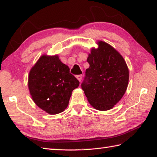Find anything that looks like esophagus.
Here are the masks:
<instances>
[{
  "label": "esophagus",
  "instance_id": "1",
  "mask_svg": "<svg viewBox=\"0 0 157 157\" xmlns=\"http://www.w3.org/2000/svg\"><path fill=\"white\" fill-rule=\"evenodd\" d=\"M82 78V75H77V76H76V78L78 79L79 82H81Z\"/></svg>",
  "mask_w": 157,
  "mask_h": 157
}]
</instances>
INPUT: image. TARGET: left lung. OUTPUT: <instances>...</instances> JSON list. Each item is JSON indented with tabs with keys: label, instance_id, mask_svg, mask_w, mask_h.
<instances>
[{
	"label": "left lung",
	"instance_id": "left-lung-1",
	"mask_svg": "<svg viewBox=\"0 0 157 157\" xmlns=\"http://www.w3.org/2000/svg\"><path fill=\"white\" fill-rule=\"evenodd\" d=\"M92 48L87 62L90 67L82 88L90 104L105 111L115 106L126 93L129 71L122 56L111 45L99 40Z\"/></svg>",
	"mask_w": 157,
	"mask_h": 157
}]
</instances>
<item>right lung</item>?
<instances>
[{"label":"right lung","mask_w":157,"mask_h":157,"mask_svg":"<svg viewBox=\"0 0 157 157\" xmlns=\"http://www.w3.org/2000/svg\"><path fill=\"white\" fill-rule=\"evenodd\" d=\"M79 82L69 73L58 55H42L31 68L28 77L29 93L37 106L50 115L66 109L72 91Z\"/></svg>","instance_id":"right-lung-1"}]
</instances>
